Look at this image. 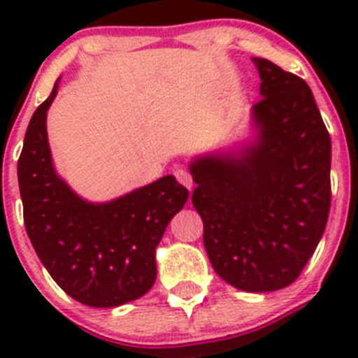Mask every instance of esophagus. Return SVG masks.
<instances>
[{"instance_id": "1", "label": "esophagus", "mask_w": 358, "mask_h": 358, "mask_svg": "<svg viewBox=\"0 0 358 358\" xmlns=\"http://www.w3.org/2000/svg\"><path fill=\"white\" fill-rule=\"evenodd\" d=\"M173 176H176V179L181 182L182 186H186L188 189H192V186H194V179H192V173H189L188 170L177 169L176 172H173Z\"/></svg>"}]
</instances>
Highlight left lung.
Returning <instances> with one entry per match:
<instances>
[{"instance_id": "1", "label": "left lung", "mask_w": 358, "mask_h": 358, "mask_svg": "<svg viewBox=\"0 0 358 358\" xmlns=\"http://www.w3.org/2000/svg\"><path fill=\"white\" fill-rule=\"evenodd\" d=\"M258 141L192 163L195 210L215 273L248 292L290 285L314 255L331 202V141L308 84L255 59Z\"/></svg>"}]
</instances>
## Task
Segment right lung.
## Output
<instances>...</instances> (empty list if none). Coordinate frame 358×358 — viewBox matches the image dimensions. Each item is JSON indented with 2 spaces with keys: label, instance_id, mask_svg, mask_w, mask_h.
<instances>
[{
  "label": "right lung",
  "instance_id": "add662e5",
  "mask_svg": "<svg viewBox=\"0 0 358 358\" xmlns=\"http://www.w3.org/2000/svg\"><path fill=\"white\" fill-rule=\"evenodd\" d=\"M53 91L34 113L17 161L28 238L68 296L96 308L138 299L156 281V248L188 201L172 176L107 204L82 201L57 176L46 134Z\"/></svg>",
  "mask_w": 358,
  "mask_h": 358
}]
</instances>
